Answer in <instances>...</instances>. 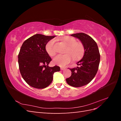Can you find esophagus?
<instances>
[{"label": "esophagus", "instance_id": "obj_1", "mask_svg": "<svg viewBox=\"0 0 121 121\" xmlns=\"http://www.w3.org/2000/svg\"><path fill=\"white\" fill-rule=\"evenodd\" d=\"M65 69V67H60V69L61 70H64V69Z\"/></svg>", "mask_w": 121, "mask_h": 121}]
</instances>
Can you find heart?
Masks as SVG:
<instances>
[{"label":"heart","mask_w":121,"mask_h":121,"mask_svg":"<svg viewBox=\"0 0 121 121\" xmlns=\"http://www.w3.org/2000/svg\"><path fill=\"white\" fill-rule=\"evenodd\" d=\"M63 42L68 46L65 54H58L53 58V62L54 64L60 66H64L72 60H80L83 56L84 53V46L81 42H77L75 38L66 36L63 38ZM54 39L50 40L47 43L45 49L46 52L50 56H53L56 53L55 49Z\"/></svg>","instance_id":"1"}]
</instances>
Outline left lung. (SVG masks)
Here are the masks:
<instances>
[{"mask_svg":"<svg viewBox=\"0 0 121 121\" xmlns=\"http://www.w3.org/2000/svg\"><path fill=\"white\" fill-rule=\"evenodd\" d=\"M78 38L84 46V54L78 61L79 67L70 69L72 75L66 79L69 85L74 87L85 86L90 83L97 72L100 62V53L96 42L90 36L83 33L72 34Z\"/></svg>","mask_w":121,"mask_h":121,"instance_id":"8db88e82","label":"left lung"}]
</instances>
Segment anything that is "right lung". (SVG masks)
<instances>
[{
  "instance_id": "add662e5",
  "label": "right lung",
  "mask_w": 121,
  "mask_h": 121,
  "mask_svg": "<svg viewBox=\"0 0 121 121\" xmlns=\"http://www.w3.org/2000/svg\"><path fill=\"white\" fill-rule=\"evenodd\" d=\"M56 36L37 34L23 43L18 55L21 74L28 85L37 89L48 86L53 80L54 73L60 71V67H49L52 58L46 51L45 46Z\"/></svg>"
}]
</instances>
